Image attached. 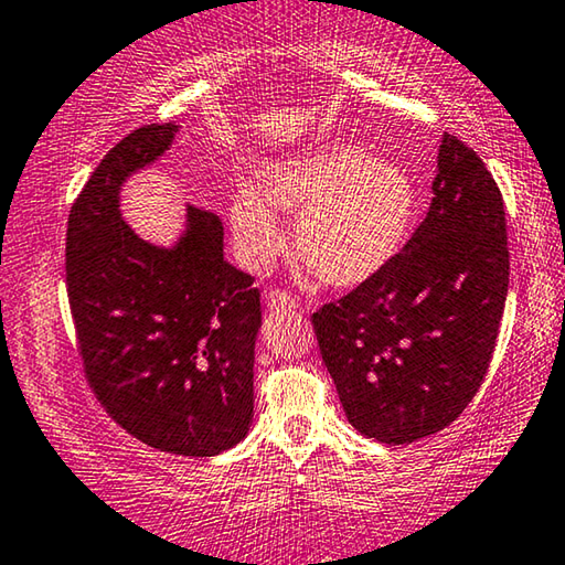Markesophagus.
Returning a JSON list of instances; mask_svg holds the SVG:
<instances>
[{
    "instance_id": "esophagus-1",
    "label": "esophagus",
    "mask_w": 565,
    "mask_h": 565,
    "mask_svg": "<svg viewBox=\"0 0 565 565\" xmlns=\"http://www.w3.org/2000/svg\"><path fill=\"white\" fill-rule=\"evenodd\" d=\"M265 302H267V310H275V312H280V310H298L300 306H298V300L292 298L290 292H282V290H270L265 295Z\"/></svg>"
}]
</instances>
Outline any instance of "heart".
Masks as SVG:
<instances>
[{"label": "heart", "instance_id": "b5f03b06", "mask_svg": "<svg viewBox=\"0 0 565 565\" xmlns=\"http://www.w3.org/2000/svg\"><path fill=\"white\" fill-rule=\"evenodd\" d=\"M419 192L409 171L369 159L361 146H323L273 163L263 192L242 181L232 189L227 220L234 247L249 270H270L288 247L280 214L298 216V255L331 288H361L386 270L409 239Z\"/></svg>", "mask_w": 565, "mask_h": 565}]
</instances>
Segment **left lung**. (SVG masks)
I'll use <instances>...</instances> for the list:
<instances>
[{
  "label": "left lung",
  "instance_id": "left-lung-1",
  "mask_svg": "<svg viewBox=\"0 0 565 565\" xmlns=\"http://www.w3.org/2000/svg\"><path fill=\"white\" fill-rule=\"evenodd\" d=\"M431 192L427 220L394 263L312 312L345 416L384 445L429 437L465 412L505 310L502 194L457 136L441 138Z\"/></svg>",
  "mask_w": 565,
  "mask_h": 565
}]
</instances>
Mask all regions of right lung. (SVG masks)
I'll list each match as a JSON object with an SVG mask.
<instances>
[{"mask_svg":"<svg viewBox=\"0 0 565 565\" xmlns=\"http://www.w3.org/2000/svg\"><path fill=\"white\" fill-rule=\"evenodd\" d=\"M179 128H138L93 171L67 220V298L85 376L113 419L161 452L214 457L253 427L255 280L224 259L212 212L186 206L171 245L120 212L126 181L161 161Z\"/></svg>","mask_w":565,"mask_h":565,"instance_id":"obj_1","label":"right lung"}]
</instances>
